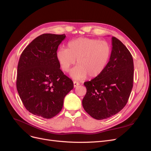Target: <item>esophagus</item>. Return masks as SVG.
Here are the masks:
<instances>
[{
  "label": "esophagus",
  "instance_id": "obj_1",
  "mask_svg": "<svg viewBox=\"0 0 151 151\" xmlns=\"http://www.w3.org/2000/svg\"><path fill=\"white\" fill-rule=\"evenodd\" d=\"M79 83H78V82L77 81H74V88H76V87L77 86H79Z\"/></svg>",
  "mask_w": 151,
  "mask_h": 151
}]
</instances>
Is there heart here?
<instances>
[{"mask_svg": "<svg viewBox=\"0 0 151 151\" xmlns=\"http://www.w3.org/2000/svg\"><path fill=\"white\" fill-rule=\"evenodd\" d=\"M111 53V47L105 40L79 38L67 43V48H59L57 59L62 70L68 72L72 65H77L70 72L72 77L82 79L99 76L106 68Z\"/></svg>", "mask_w": 151, "mask_h": 151, "instance_id": "b5f03b06", "label": "heart"}]
</instances>
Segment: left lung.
<instances>
[{
  "instance_id": "1",
  "label": "left lung",
  "mask_w": 151,
  "mask_h": 151,
  "mask_svg": "<svg viewBox=\"0 0 151 151\" xmlns=\"http://www.w3.org/2000/svg\"><path fill=\"white\" fill-rule=\"evenodd\" d=\"M134 61L129 50L112 37L110 58L99 76L85 82L87 92L83 99L84 110L96 120L106 119L125 107L134 83Z\"/></svg>"
}]
</instances>
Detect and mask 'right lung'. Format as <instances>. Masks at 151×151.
Instances as JSON below:
<instances>
[{
  "instance_id": "1",
  "label": "right lung",
  "mask_w": 151,
  "mask_h": 151,
  "mask_svg": "<svg viewBox=\"0 0 151 151\" xmlns=\"http://www.w3.org/2000/svg\"><path fill=\"white\" fill-rule=\"evenodd\" d=\"M65 34L38 36L22 52L17 65L16 88L28 111L52 118L62 110L72 81L60 70L56 53Z\"/></svg>"
}]
</instances>
